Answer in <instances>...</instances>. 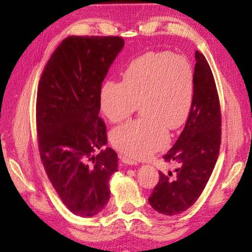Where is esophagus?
Masks as SVG:
<instances>
[{"label":"esophagus","mask_w":252,"mask_h":252,"mask_svg":"<svg viewBox=\"0 0 252 252\" xmlns=\"http://www.w3.org/2000/svg\"><path fill=\"white\" fill-rule=\"evenodd\" d=\"M120 159H121V161L123 162V163H126V164H131V165H136L138 162L136 161V160H134V159H132V158H129V157H126V156H120Z\"/></svg>","instance_id":"esophagus-1"}]
</instances>
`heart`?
I'll use <instances>...</instances> for the list:
<instances>
[{"label": "heart", "instance_id": "1", "mask_svg": "<svg viewBox=\"0 0 252 252\" xmlns=\"http://www.w3.org/2000/svg\"><path fill=\"white\" fill-rule=\"evenodd\" d=\"M194 69L187 58L146 53L132 61L123 81L109 80L100 92V108L110 122H120L141 106L143 118L115 127L112 146L134 158H146L167 145L168 127L186 121L194 100Z\"/></svg>", "mask_w": 252, "mask_h": 252}]
</instances>
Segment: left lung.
Masks as SVG:
<instances>
[{"mask_svg":"<svg viewBox=\"0 0 252 252\" xmlns=\"http://www.w3.org/2000/svg\"><path fill=\"white\" fill-rule=\"evenodd\" d=\"M194 100L184 130L164 155L179 163L174 172H159L148 201L164 216L186 211L201 195L215 169L221 145L220 99L212 71L199 51L195 52Z\"/></svg>","mask_w":252,"mask_h":252,"instance_id":"1","label":"left lung"}]
</instances>
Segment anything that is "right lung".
Wrapping results in <instances>:
<instances>
[{"mask_svg":"<svg viewBox=\"0 0 252 252\" xmlns=\"http://www.w3.org/2000/svg\"><path fill=\"white\" fill-rule=\"evenodd\" d=\"M125 40L121 36H68L50 57L39 82L35 118L45 172L69 210L99 213L109 200L108 181L118 156L107 147L98 116L101 83Z\"/></svg>","mask_w":252,"mask_h":252,"instance_id":"right-lung-1","label":"right lung"}]
</instances>
